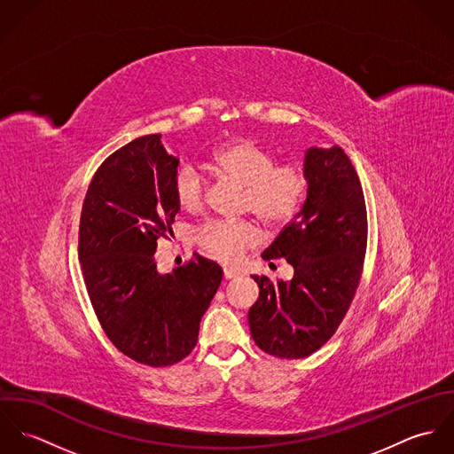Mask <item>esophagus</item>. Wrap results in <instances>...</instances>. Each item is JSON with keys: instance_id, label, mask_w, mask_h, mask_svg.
<instances>
[{"instance_id": "34e87169", "label": "esophagus", "mask_w": 454, "mask_h": 454, "mask_svg": "<svg viewBox=\"0 0 454 454\" xmlns=\"http://www.w3.org/2000/svg\"><path fill=\"white\" fill-rule=\"evenodd\" d=\"M223 276H225V279H234V278L239 276V270L231 269V267H223Z\"/></svg>"}]
</instances>
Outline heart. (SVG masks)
<instances>
[{"mask_svg":"<svg viewBox=\"0 0 454 454\" xmlns=\"http://www.w3.org/2000/svg\"><path fill=\"white\" fill-rule=\"evenodd\" d=\"M209 168L243 185V209L252 211L267 225L290 222L308 187L297 166L276 164V157L252 139H238L216 148ZM173 191L184 209L195 211L204 200V176L195 166L185 164L175 175ZM257 239L259 229L248 220H211L197 232L204 254L225 263L238 262Z\"/></svg>","mask_w":454,"mask_h":454,"instance_id":"obj_1","label":"heart"}]
</instances>
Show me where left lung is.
Wrapping results in <instances>:
<instances>
[{"label": "left lung", "instance_id": "obj_1", "mask_svg": "<svg viewBox=\"0 0 454 454\" xmlns=\"http://www.w3.org/2000/svg\"><path fill=\"white\" fill-rule=\"evenodd\" d=\"M308 195L301 213L262 257L286 259L290 281L254 276L257 302L250 332L262 351L304 358L333 335L358 288L367 248V211L358 175L337 145L311 146L304 155Z\"/></svg>", "mask_w": 454, "mask_h": 454}]
</instances>
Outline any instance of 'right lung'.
I'll return each instance as SVG.
<instances>
[{
  "instance_id": "obj_1",
  "label": "right lung",
  "mask_w": 454,
  "mask_h": 454,
  "mask_svg": "<svg viewBox=\"0 0 454 454\" xmlns=\"http://www.w3.org/2000/svg\"><path fill=\"white\" fill-rule=\"evenodd\" d=\"M160 134L132 139L96 171L83 200L78 259L98 320L132 360L166 367L184 360L223 270L194 254L159 272L157 239L168 238L180 204L173 182L180 159Z\"/></svg>"
}]
</instances>
